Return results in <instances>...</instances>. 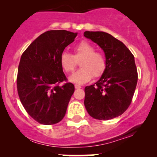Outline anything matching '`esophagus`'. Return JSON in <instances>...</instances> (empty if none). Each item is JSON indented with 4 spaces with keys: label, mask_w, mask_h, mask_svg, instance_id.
<instances>
[{
    "label": "esophagus",
    "mask_w": 157,
    "mask_h": 157,
    "mask_svg": "<svg viewBox=\"0 0 157 157\" xmlns=\"http://www.w3.org/2000/svg\"><path fill=\"white\" fill-rule=\"evenodd\" d=\"M75 88L76 89H81V86H80V85H75Z\"/></svg>",
    "instance_id": "esophagus-1"
}]
</instances>
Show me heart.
<instances>
[{"label": "heart", "mask_w": 157, "mask_h": 157, "mask_svg": "<svg viewBox=\"0 0 157 157\" xmlns=\"http://www.w3.org/2000/svg\"><path fill=\"white\" fill-rule=\"evenodd\" d=\"M75 55L63 52L60 57L61 67L66 72L70 73L76 67V61L80 60V68L69 77L71 82L77 84H84L94 77H100L105 72L106 59L100 52L87 41H82L74 48Z\"/></svg>", "instance_id": "1"}]
</instances>
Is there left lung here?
<instances>
[{
  "label": "left lung",
  "mask_w": 157,
  "mask_h": 157,
  "mask_svg": "<svg viewBox=\"0 0 157 157\" xmlns=\"http://www.w3.org/2000/svg\"><path fill=\"white\" fill-rule=\"evenodd\" d=\"M84 36L103 50L106 59L100 80L85 88V107L96 120H111L125 112L132 100L138 80L134 57L123 43L106 32L86 31Z\"/></svg>",
  "instance_id": "8db88e82"
}]
</instances>
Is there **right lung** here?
<instances>
[{"label":"right lung","mask_w":157,"mask_h":157,"mask_svg":"<svg viewBox=\"0 0 157 157\" xmlns=\"http://www.w3.org/2000/svg\"><path fill=\"white\" fill-rule=\"evenodd\" d=\"M77 33L66 30L47 31L37 37L21 57L17 88L27 113L44 125L63 120L75 86L66 82L60 63L61 54L75 41Z\"/></svg>","instance_id":"add662e5"}]
</instances>
